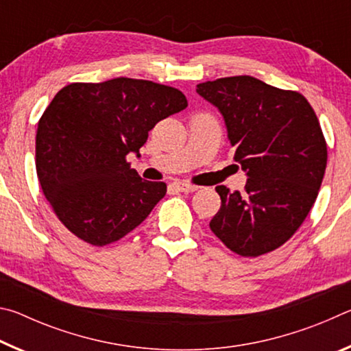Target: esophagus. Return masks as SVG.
Returning <instances> with one entry per match:
<instances>
[{
	"label": "esophagus",
	"mask_w": 351,
	"mask_h": 351,
	"mask_svg": "<svg viewBox=\"0 0 351 351\" xmlns=\"http://www.w3.org/2000/svg\"><path fill=\"white\" fill-rule=\"evenodd\" d=\"M171 187H173L175 190H178V192H195V190H198V186H193V184H189V182H173L171 184Z\"/></svg>",
	"instance_id": "34e87169"
}]
</instances>
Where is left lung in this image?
Listing matches in <instances>:
<instances>
[{"label":"left lung","mask_w":351,"mask_h":351,"mask_svg":"<svg viewBox=\"0 0 351 351\" xmlns=\"http://www.w3.org/2000/svg\"><path fill=\"white\" fill-rule=\"evenodd\" d=\"M197 93L221 112L245 192L215 190L221 207L210 229L230 251L258 257L294 235L317 198L326 144L317 116L295 91L251 75L204 82Z\"/></svg>","instance_id":"8db88e82"}]
</instances>
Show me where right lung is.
Segmentation results:
<instances>
[{
    "label": "right lung",
    "instance_id": "1",
    "mask_svg": "<svg viewBox=\"0 0 351 351\" xmlns=\"http://www.w3.org/2000/svg\"><path fill=\"white\" fill-rule=\"evenodd\" d=\"M187 99L150 80L71 83L41 116L35 165L58 219L80 240L105 246L121 240L164 198V182L145 181L125 161L141 156L148 132L180 112Z\"/></svg>",
    "mask_w": 351,
    "mask_h": 351
}]
</instances>
